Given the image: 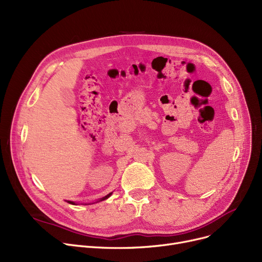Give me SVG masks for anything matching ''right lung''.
<instances>
[{
    "instance_id": "add662e5",
    "label": "right lung",
    "mask_w": 262,
    "mask_h": 262,
    "mask_svg": "<svg viewBox=\"0 0 262 262\" xmlns=\"http://www.w3.org/2000/svg\"><path fill=\"white\" fill-rule=\"evenodd\" d=\"M112 194H113V192H112V193H109V194H107V195H106V196H104V198H102V199H101V200H100V201H104V200H107V199H108V198H109V196H110V195H112ZM100 201H99V202H100ZM68 203H69V204H72V205H76V204H75V203H74V202H71V201H68Z\"/></svg>"
}]
</instances>
